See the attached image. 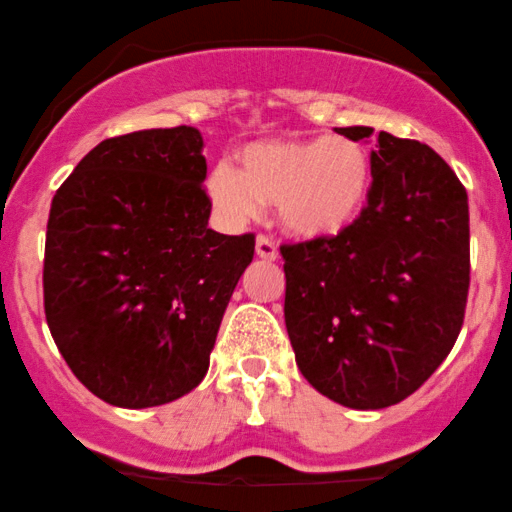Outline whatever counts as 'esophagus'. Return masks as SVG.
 <instances>
[{
    "mask_svg": "<svg viewBox=\"0 0 512 512\" xmlns=\"http://www.w3.org/2000/svg\"><path fill=\"white\" fill-rule=\"evenodd\" d=\"M256 256L263 258V261H277L280 258V251H277L275 242L268 240L265 235L256 237Z\"/></svg>",
    "mask_w": 512,
    "mask_h": 512,
    "instance_id": "esophagus-1",
    "label": "esophagus"
}]
</instances>
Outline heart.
I'll return each mask as SVG.
<instances>
[{
    "mask_svg": "<svg viewBox=\"0 0 512 512\" xmlns=\"http://www.w3.org/2000/svg\"><path fill=\"white\" fill-rule=\"evenodd\" d=\"M237 162L240 171L218 164L209 174L207 190L218 211L244 223L270 204L284 232L298 240L353 228L374 188L369 148L343 134L256 141L244 145Z\"/></svg>",
    "mask_w": 512,
    "mask_h": 512,
    "instance_id": "obj_1",
    "label": "heart"
}]
</instances>
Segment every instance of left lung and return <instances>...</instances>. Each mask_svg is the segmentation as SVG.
I'll use <instances>...</instances> for the list:
<instances>
[{"instance_id":"1","label":"left lung","mask_w":512,"mask_h":512,"mask_svg":"<svg viewBox=\"0 0 512 512\" xmlns=\"http://www.w3.org/2000/svg\"><path fill=\"white\" fill-rule=\"evenodd\" d=\"M338 134L369 141L374 129ZM371 167L353 228L280 249L298 369L350 409H386L433 376L459 338L470 284L468 195L449 164L378 131Z\"/></svg>"}]
</instances>
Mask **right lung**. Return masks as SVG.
Listing matches in <instances>:
<instances>
[{"label": "right lung", "mask_w": 512, "mask_h": 512, "mask_svg": "<svg viewBox=\"0 0 512 512\" xmlns=\"http://www.w3.org/2000/svg\"><path fill=\"white\" fill-rule=\"evenodd\" d=\"M195 126L108 138L51 202L44 313L79 381L103 402L145 409L202 383L254 235L209 228Z\"/></svg>", "instance_id": "add662e5"}]
</instances>
